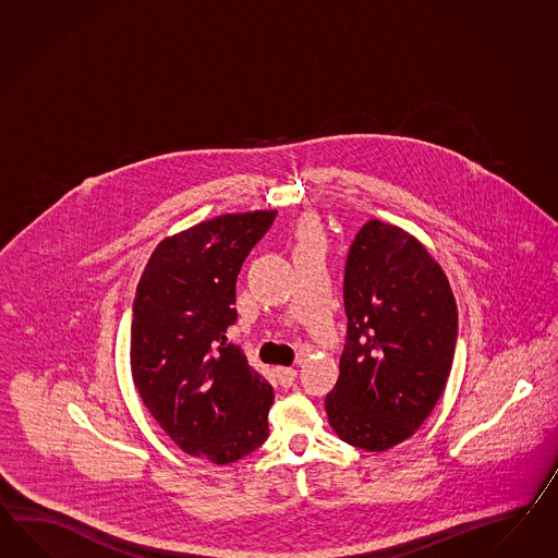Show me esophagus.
Instances as JSON below:
<instances>
[{"label": "esophagus", "mask_w": 558, "mask_h": 558, "mask_svg": "<svg viewBox=\"0 0 558 558\" xmlns=\"http://www.w3.org/2000/svg\"><path fill=\"white\" fill-rule=\"evenodd\" d=\"M274 373H276V379L282 387H290L296 379V371L292 367H276Z\"/></svg>", "instance_id": "1"}]
</instances>
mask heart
Segmentation results:
<instances>
[{
	"instance_id": "heart-1",
	"label": "heart",
	"mask_w": 558,
	"mask_h": 558,
	"mask_svg": "<svg viewBox=\"0 0 558 558\" xmlns=\"http://www.w3.org/2000/svg\"><path fill=\"white\" fill-rule=\"evenodd\" d=\"M299 235L300 242H302V240H308V238H318V233H316V226H314V221H304V223L300 226Z\"/></svg>"
}]
</instances>
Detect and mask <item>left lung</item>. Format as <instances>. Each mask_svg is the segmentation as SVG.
I'll return each mask as SVG.
<instances>
[{
	"mask_svg": "<svg viewBox=\"0 0 558 558\" xmlns=\"http://www.w3.org/2000/svg\"><path fill=\"white\" fill-rule=\"evenodd\" d=\"M342 292L349 323L328 422L354 448L385 451L415 434L444 393L458 306L432 254L379 219L354 235Z\"/></svg>",
	"mask_w": 558,
	"mask_h": 558,
	"instance_id": "left-lung-1",
	"label": "left lung"
}]
</instances>
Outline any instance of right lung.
I'll use <instances>...</instances> for the list:
<instances>
[{
    "label": "right lung",
    "instance_id": "1",
    "mask_svg": "<svg viewBox=\"0 0 558 558\" xmlns=\"http://www.w3.org/2000/svg\"><path fill=\"white\" fill-rule=\"evenodd\" d=\"M274 219L276 211L226 214L165 238L136 284V391L179 448L218 465L268 437L272 385L226 332L238 320V274Z\"/></svg>",
    "mask_w": 558,
    "mask_h": 558
}]
</instances>
